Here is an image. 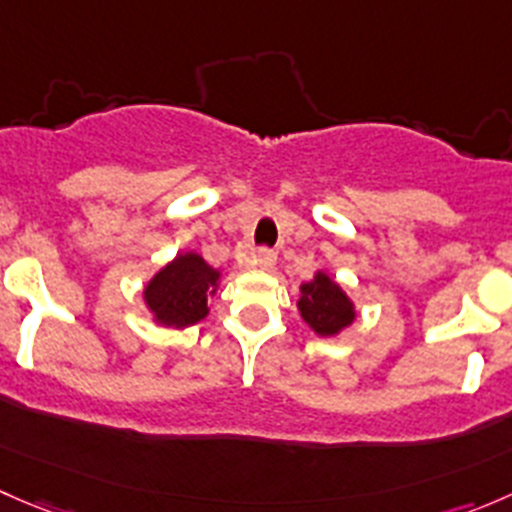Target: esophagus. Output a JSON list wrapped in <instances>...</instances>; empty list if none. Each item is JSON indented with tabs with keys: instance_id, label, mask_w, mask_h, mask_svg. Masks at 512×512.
<instances>
[{
	"instance_id": "obj_1",
	"label": "esophagus",
	"mask_w": 512,
	"mask_h": 512,
	"mask_svg": "<svg viewBox=\"0 0 512 512\" xmlns=\"http://www.w3.org/2000/svg\"><path fill=\"white\" fill-rule=\"evenodd\" d=\"M277 262V255L272 250H267V247H262V250H257L255 255H252V265L257 267V270H272Z\"/></svg>"
}]
</instances>
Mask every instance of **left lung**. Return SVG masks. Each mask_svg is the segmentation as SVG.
<instances>
[{
  "label": "left lung",
  "mask_w": 512,
  "mask_h": 512,
  "mask_svg": "<svg viewBox=\"0 0 512 512\" xmlns=\"http://www.w3.org/2000/svg\"><path fill=\"white\" fill-rule=\"evenodd\" d=\"M297 309L304 324L324 339L339 337L359 317L354 299L327 270H317L312 280L299 285Z\"/></svg>",
  "instance_id": "1"
}]
</instances>
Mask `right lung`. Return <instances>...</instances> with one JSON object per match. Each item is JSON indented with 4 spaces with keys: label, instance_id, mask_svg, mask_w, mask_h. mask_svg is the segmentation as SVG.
I'll return each instance as SVG.
<instances>
[{
    "label": "right lung",
    "instance_id": "add662e5",
    "mask_svg": "<svg viewBox=\"0 0 512 512\" xmlns=\"http://www.w3.org/2000/svg\"><path fill=\"white\" fill-rule=\"evenodd\" d=\"M223 272L215 270L200 252H178L143 285V304L153 324L185 329L210 314V297L220 289Z\"/></svg>",
    "mask_w": 512,
    "mask_h": 512
}]
</instances>
